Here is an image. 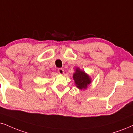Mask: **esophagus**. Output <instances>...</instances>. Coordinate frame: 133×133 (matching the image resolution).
I'll use <instances>...</instances> for the list:
<instances>
[{
  "label": "esophagus",
  "instance_id": "esophagus-1",
  "mask_svg": "<svg viewBox=\"0 0 133 133\" xmlns=\"http://www.w3.org/2000/svg\"><path fill=\"white\" fill-rule=\"evenodd\" d=\"M58 73L59 74H63L64 73V70L63 69H62V68L58 69Z\"/></svg>",
  "mask_w": 133,
  "mask_h": 133
}]
</instances>
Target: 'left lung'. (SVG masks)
Here are the masks:
<instances>
[{
	"label": "left lung",
	"instance_id": "obj_1",
	"mask_svg": "<svg viewBox=\"0 0 133 133\" xmlns=\"http://www.w3.org/2000/svg\"><path fill=\"white\" fill-rule=\"evenodd\" d=\"M73 78L77 88L80 90L86 89L88 87V85L91 82L90 76L78 68L75 69V72L73 75Z\"/></svg>",
	"mask_w": 133,
	"mask_h": 133
}]
</instances>
